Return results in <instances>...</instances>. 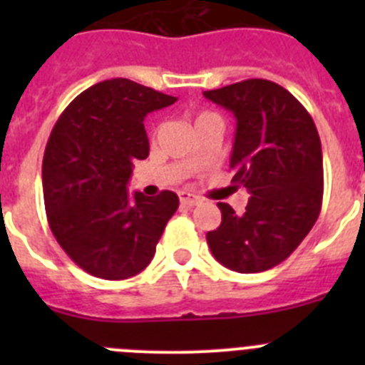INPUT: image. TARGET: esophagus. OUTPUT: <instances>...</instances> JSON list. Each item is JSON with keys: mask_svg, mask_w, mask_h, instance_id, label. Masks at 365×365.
Masks as SVG:
<instances>
[{"mask_svg": "<svg viewBox=\"0 0 365 365\" xmlns=\"http://www.w3.org/2000/svg\"><path fill=\"white\" fill-rule=\"evenodd\" d=\"M179 199H180V205L188 206V208H192V206H195L201 202V199L195 197V195H192V193H188V192H180Z\"/></svg>", "mask_w": 365, "mask_h": 365, "instance_id": "obj_1", "label": "esophagus"}]
</instances>
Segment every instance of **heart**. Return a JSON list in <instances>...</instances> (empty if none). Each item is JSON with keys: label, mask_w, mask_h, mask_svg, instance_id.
<instances>
[{"label": "heart", "mask_w": 365, "mask_h": 365, "mask_svg": "<svg viewBox=\"0 0 365 365\" xmlns=\"http://www.w3.org/2000/svg\"><path fill=\"white\" fill-rule=\"evenodd\" d=\"M210 115H214V113H208V111H202V113H199L197 117H195V122L202 120V118H206V117H210Z\"/></svg>", "instance_id": "heart-1"}]
</instances>
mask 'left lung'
I'll return each instance as SVG.
<instances>
[{"mask_svg":"<svg viewBox=\"0 0 365 365\" xmlns=\"http://www.w3.org/2000/svg\"><path fill=\"white\" fill-rule=\"evenodd\" d=\"M202 95L234 113L232 182L250 193L241 215L217 202L221 225L206 241L227 269L263 272L291 256L320 215L324 159L318 130L307 109L270 80H243Z\"/></svg>","mask_w":365,"mask_h":365,"instance_id":"obj_1","label":"left lung"}]
</instances>
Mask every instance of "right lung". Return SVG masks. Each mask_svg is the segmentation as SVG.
Segmentation results:
<instances>
[{"mask_svg": "<svg viewBox=\"0 0 365 365\" xmlns=\"http://www.w3.org/2000/svg\"><path fill=\"white\" fill-rule=\"evenodd\" d=\"M175 100L128 78L104 80L80 93L51 131L41 166L47 221L67 256L96 278L146 269L179 208L168 190L131 199L125 188L135 160L150 153L144 117Z\"/></svg>", "mask_w": 365, "mask_h": 365, "instance_id": "obj_1", "label": "right lung"}]
</instances>
